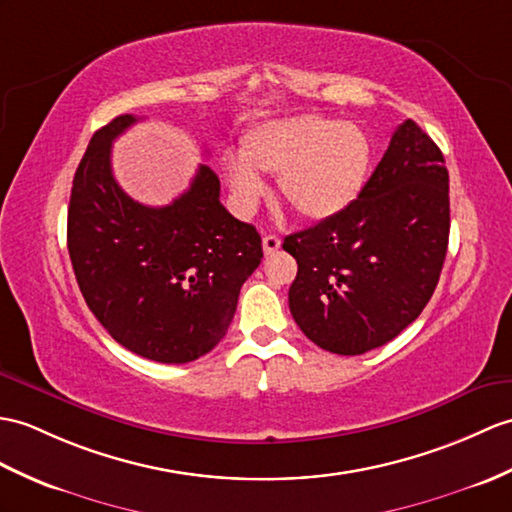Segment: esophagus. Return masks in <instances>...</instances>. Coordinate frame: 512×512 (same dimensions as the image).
<instances>
[{
    "label": "esophagus",
    "mask_w": 512,
    "mask_h": 512,
    "mask_svg": "<svg viewBox=\"0 0 512 512\" xmlns=\"http://www.w3.org/2000/svg\"><path fill=\"white\" fill-rule=\"evenodd\" d=\"M261 244H264V253H266V255L277 253L279 248H281V240H279L277 235H266L264 240H261Z\"/></svg>",
    "instance_id": "obj_1"
}]
</instances>
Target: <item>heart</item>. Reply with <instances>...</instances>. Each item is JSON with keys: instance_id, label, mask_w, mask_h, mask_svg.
Masks as SVG:
<instances>
[{"instance_id": "obj_1", "label": "heart", "mask_w": 512, "mask_h": 512, "mask_svg": "<svg viewBox=\"0 0 512 512\" xmlns=\"http://www.w3.org/2000/svg\"><path fill=\"white\" fill-rule=\"evenodd\" d=\"M371 163V139L358 124L294 115L253 126L242 137V157L224 154L222 172L244 209L266 194L259 172L279 174V192L296 216L323 222L360 198Z\"/></svg>"}]
</instances>
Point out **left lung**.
Returning <instances> with one entry per match:
<instances>
[{"label":"left lung","instance_id":"1","mask_svg":"<svg viewBox=\"0 0 512 512\" xmlns=\"http://www.w3.org/2000/svg\"><path fill=\"white\" fill-rule=\"evenodd\" d=\"M447 242L443 152L406 120L347 211L283 240L299 264L288 292L296 325L338 355L382 347L432 299Z\"/></svg>","mask_w":512,"mask_h":512}]
</instances>
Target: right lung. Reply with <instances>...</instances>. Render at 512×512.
<instances>
[{"label":"right lung","mask_w":512,"mask_h":512,"mask_svg":"<svg viewBox=\"0 0 512 512\" xmlns=\"http://www.w3.org/2000/svg\"><path fill=\"white\" fill-rule=\"evenodd\" d=\"M133 115L89 141L67 211V248L89 310L115 342L163 364L194 362L227 334L261 237L222 207L220 181L200 165L185 194L146 207L117 185L111 146Z\"/></svg>","instance_id":"right-lung-1"}]
</instances>
